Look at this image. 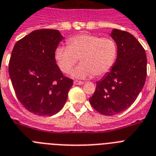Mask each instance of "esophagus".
Listing matches in <instances>:
<instances>
[{"label": "esophagus", "mask_w": 156, "mask_h": 156, "mask_svg": "<svg viewBox=\"0 0 156 156\" xmlns=\"http://www.w3.org/2000/svg\"><path fill=\"white\" fill-rule=\"evenodd\" d=\"M74 85H82V84H84V82H82V81L74 80Z\"/></svg>", "instance_id": "obj_1"}]
</instances>
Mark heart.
Listing matches in <instances>:
<instances>
[{
	"instance_id": "obj_1",
	"label": "heart",
	"mask_w": 156,
	"mask_h": 156,
	"mask_svg": "<svg viewBox=\"0 0 156 156\" xmlns=\"http://www.w3.org/2000/svg\"><path fill=\"white\" fill-rule=\"evenodd\" d=\"M68 46H58L54 58L63 73L68 74L80 58V63L72 71V77L87 78L108 73L118 57V45L111 37L81 34L67 41Z\"/></svg>"
}]
</instances>
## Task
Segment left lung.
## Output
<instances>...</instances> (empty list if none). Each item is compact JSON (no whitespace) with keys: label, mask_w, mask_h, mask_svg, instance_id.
I'll list each match as a JSON object with an SVG mask.
<instances>
[{"label":"left lung","mask_w":156,"mask_h":156,"mask_svg":"<svg viewBox=\"0 0 156 156\" xmlns=\"http://www.w3.org/2000/svg\"><path fill=\"white\" fill-rule=\"evenodd\" d=\"M111 37L118 45L115 65L96 82L90 103L104 115H115L131 107L140 94L147 78V56L137 39L130 33L114 29Z\"/></svg>","instance_id":"1"}]
</instances>
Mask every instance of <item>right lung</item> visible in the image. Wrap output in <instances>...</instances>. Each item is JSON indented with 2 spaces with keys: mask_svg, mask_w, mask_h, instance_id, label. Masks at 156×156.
<instances>
[{
  "mask_svg": "<svg viewBox=\"0 0 156 156\" xmlns=\"http://www.w3.org/2000/svg\"><path fill=\"white\" fill-rule=\"evenodd\" d=\"M63 39L57 30H34L16 41L9 64L16 95L27 111L51 116L62 110L73 80L63 75L54 58Z\"/></svg>",
  "mask_w": 156,
  "mask_h": 156,
  "instance_id": "right-lung-1",
  "label": "right lung"
}]
</instances>
